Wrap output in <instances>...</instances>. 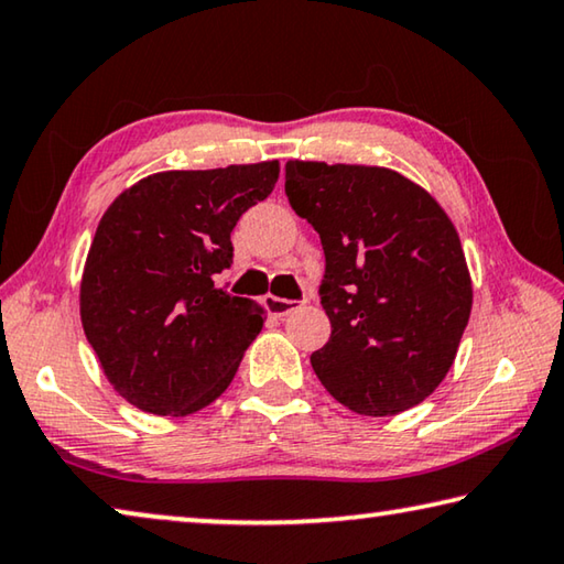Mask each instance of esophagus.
I'll return each instance as SVG.
<instances>
[{
	"instance_id": "obj_1",
	"label": "esophagus",
	"mask_w": 564,
	"mask_h": 564,
	"mask_svg": "<svg viewBox=\"0 0 564 564\" xmlns=\"http://www.w3.org/2000/svg\"><path fill=\"white\" fill-rule=\"evenodd\" d=\"M264 307H267V312H270V315L284 317V315H290L292 310H297V302H294V300H284V297H274V294H267V297H264Z\"/></svg>"
}]
</instances>
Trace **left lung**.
<instances>
[{
	"label": "left lung",
	"instance_id": "obj_1",
	"mask_svg": "<svg viewBox=\"0 0 564 564\" xmlns=\"http://www.w3.org/2000/svg\"><path fill=\"white\" fill-rule=\"evenodd\" d=\"M284 192L325 249L332 335L319 382L357 414L390 417L437 390L473 310L463 245L430 192L400 172L290 160Z\"/></svg>",
	"mask_w": 564,
	"mask_h": 564
}]
</instances>
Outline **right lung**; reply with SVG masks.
Listing matches in <instances>:
<instances>
[{
	"label": "right lung",
	"mask_w": 564,
	"mask_h": 564,
	"mask_svg": "<svg viewBox=\"0 0 564 564\" xmlns=\"http://www.w3.org/2000/svg\"><path fill=\"white\" fill-rule=\"evenodd\" d=\"M280 162L156 172L124 189L91 239L82 327L129 404L184 417L227 390L264 310L215 288L232 229L270 197Z\"/></svg>",
	"instance_id": "right-lung-1"
}]
</instances>
